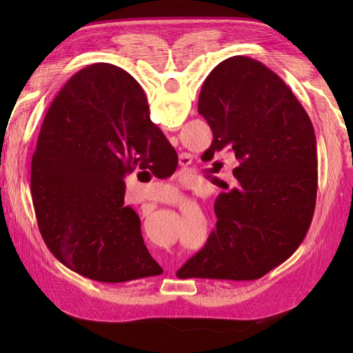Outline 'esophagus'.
Returning a JSON list of instances; mask_svg holds the SVG:
<instances>
[{
	"label": "esophagus",
	"instance_id": "1",
	"mask_svg": "<svg viewBox=\"0 0 353 353\" xmlns=\"http://www.w3.org/2000/svg\"><path fill=\"white\" fill-rule=\"evenodd\" d=\"M191 162H192V156L190 153H182L179 156V165H181V167H188Z\"/></svg>",
	"mask_w": 353,
	"mask_h": 353
}]
</instances>
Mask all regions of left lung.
<instances>
[{
	"mask_svg": "<svg viewBox=\"0 0 353 353\" xmlns=\"http://www.w3.org/2000/svg\"><path fill=\"white\" fill-rule=\"evenodd\" d=\"M199 114L214 134L205 154H235L234 185L215 200L216 230L179 270L181 279L254 281L281 265L308 232L317 197L311 119L264 63L234 56L206 77Z\"/></svg>",
	"mask_w": 353,
	"mask_h": 353,
	"instance_id": "obj_1",
	"label": "left lung"
}]
</instances>
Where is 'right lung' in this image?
<instances>
[{"label": "right lung", "mask_w": 353, "mask_h": 353, "mask_svg": "<svg viewBox=\"0 0 353 353\" xmlns=\"http://www.w3.org/2000/svg\"><path fill=\"white\" fill-rule=\"evenodd\" d=\"M138 168L167 179L177 168L176 150L129 72L89 65L51 103L32 159L37 226L65 267L109 283L162 273L138 214L124 203V176Z\"/></svg>", "instance_id": "add662e5"}]
</instances>
